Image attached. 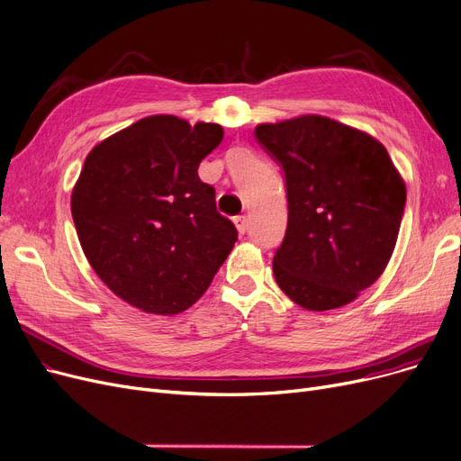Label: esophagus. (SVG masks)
Returning a JSON list of instances; mask_svg holds the SVG:
<instances>
[{"mask_svg": "<svg viewBox=\"0 0 461 461\" xmlns=\"http://www.w3.org/2000/svg\"><path fill=\"white\" fill-rule=\"evenodd\" d=\"M233 222H235L239 233H247V230H249V220H247V216H243V214H241V216H235Z\"/></svg>", "mask_w": 461, "mask_h": 461, "instance_id": "34e87169", "label": "esophagus"}]
</instances>
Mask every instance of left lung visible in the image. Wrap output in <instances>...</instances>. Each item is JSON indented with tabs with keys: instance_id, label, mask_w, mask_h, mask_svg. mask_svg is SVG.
<instances>
[{
	"instance_id": "left-lung-1",
	"label": "left lung",
	"mask_w": 461,
	"mask_h": 461,
	"mask_svg": "<svg viewBox=\"0 0 461 461\" xmlns=\"http://www.w3.org/2000/svg\"><path fill=\"white\" fill-rule=\"evenodd\" d=\"M254 135L283 167L288 199L276 285L309 311L343 307L383 275L405 212V183L371 135L307 114Z\"/></svg>"
}]
</instances>
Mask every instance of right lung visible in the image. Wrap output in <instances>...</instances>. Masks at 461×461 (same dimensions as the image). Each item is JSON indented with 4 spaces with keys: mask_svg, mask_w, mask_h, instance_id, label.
I'll list each match as a JSON object with an SVG mask.
<instances>
[{
    "mask_svg": "<svg viewBox=\"0 0 461 461\" xmlns=\"http://www.w3.org/2000/svg\"><path fill=\"white\" fill-rule=\"evenodd\" d=\"M222 126L156 114L90 150L73 188L78 241L120 299L154 314L194 305L237 241L197 175Z\"/></svg>",
    "mask_w": 461,
    "mask_h": 461,
    "instance_id": "obj_1",
    "label": "right lung"
}]
</instances>
